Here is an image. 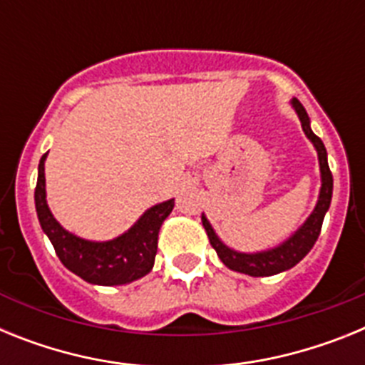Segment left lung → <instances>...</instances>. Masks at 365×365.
<instances>
[{
  "instance_id": "8db88e82",
  "label": "left lung",
  "mask_w": 365,
  "mask_h": 365,
  "mask_svg": "<svg viewBox=\"0 0 365 365\" xmlns=\"http://www.w3.org/2000/svg\"><path fill=\"white\" fill-rule=\"evenodd\" d=\"M292 108L298 113L299 122H302V128L307 135V138L314 144L316 151H318V160H320V172H322V188H320V197L316 202L314 210L309 215L307 221L303 222L302 227L294 232V234L289 237L287 241H283L279 247L270 248V250H263V252L256 254H243L235 252L232 248H228L227 245L222 243L215 235L214 228L208 222V219L202 215V227H205L206 234H208V240L210 245L215 248L217 256L221 257V261L228 269L235 270V272L248 274V276H254V278H259V276H274V274H279L283 270H289L299 263L303 257L307 256L309 250L314 247L318 235L322 230V222H324L325 212L329 210V205H331V197H333V173L329 170L327 164V151H325L324 143H322L320 137H316L311 130V120H309V115L305 111V108L302 106L298 98H292Z\"/></svg>"
}]
</instances>
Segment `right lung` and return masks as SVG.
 Masks as SVG:
<instances>
[{"instance_id": "right-lung-1", "label": "right lung", "mask_w": 365, "mask_h": 365, "mask_svg": "<svg viewBox=\"0 0 365 365\" xmlns=\"http://www.w3.org/2000/svg\"><path fill=\"white\" fill-rule=\"evenodd\" d=\"M45 157L38 166L34 202L40 225L63 265L95 285H124L143 278L153 269L157 240L164 219L173 210V199L151 206L125 234L111 241H87L62 228L45 199Z\"/></svg>"}]
</instances>
